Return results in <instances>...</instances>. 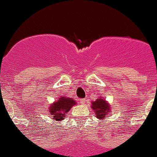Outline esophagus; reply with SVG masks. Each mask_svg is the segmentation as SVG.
<instances>
[{"mask_svg": "<svg viewBox=\"0 0 157 157\" xmlns=\"http://www.w3.org/2000/svg\"><path fill=\"white\" fill-rule=\"evenodd\" d=\"M80 102L82 104V105H83V104L85 103V99H80Z\"/></svg>", "mask_w": 157, "mask_h": 157, "instance_id": "34e87169", "label": "esophagus"}]
</instances>
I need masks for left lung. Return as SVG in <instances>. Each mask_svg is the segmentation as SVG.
Returning <instances> with one entry per match:
<instances>
[{"label": "left lung", "mask_w": 157, "mask_h": 157, "mask_svg": "<svg viewBox=\"0 0 157 157\" xmlns=\"http://www.w3.org/2000/svg\"><path fill=\"white\" fill-rule=\"evenodd\" d=\"M91 107L93 109L96 115V116L99 119H105L106 115H108L111 110L109 104L105 102V100H103L101 98L96 99L95 102H93Z\"/></svg>", "instance_id": "obj_1"}]
</instances>
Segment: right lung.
<instances>
[{"mask_svg":"<svg viewBox=\"0 0 157 157\" xmlns=\"http://www.w3.org/2000/svg\"><path fill=\"white\" fill-rule=\"evenodd\" d=\"M74 105H76V102L72 99L61 96L49 107V114H51L54 120L61 121L64 118L67 112H68Z\"/></svg>","mask_w":157,"mask_h":157,"instance_id":"add662e5","label":"right lung"}]
</instances>
